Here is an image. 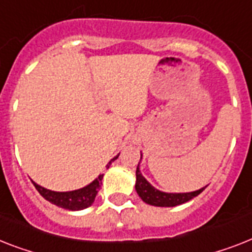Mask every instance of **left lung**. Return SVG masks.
I'll list each match as a JSON object with an SVG mask.
<instances>
[{
  "label": "left lung",
  "instance_id": "obj_1",
  "mask_svg": "<svg viewBox=\"0 0 252 252\" xmlns=\"http://www.w3.org/2000/svg\"><path fill=\"white\" fill-rule=\"evenodd\" d=\"M142 159V154H141ZM141 161V160H140ZM136 191L140 195V198L144 200L145 203L150 204V206H157V207H175L179 204H183L185 202H189L194 197L199 195L206 186L195 191H190V193H165L160 190L155 189L154 186L151 185L146 179H145L140 171V163L137 165L136 171Z\"/></svg>",
  "mask_w": 252,
  "mask_h": 252
}]
</instances>
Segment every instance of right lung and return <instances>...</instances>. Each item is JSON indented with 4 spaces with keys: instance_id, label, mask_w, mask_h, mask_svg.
<instances>
[{
    "instance_id": "add662e5",
    "label": "right lung",
    "mask_w": 252,
    "mask_h": 252,
    "mask_svg": "<svg viewBox=\"0 0 252 252\" xmlns=\"http://www.w3.org/2000/svg\"><path fill=\"white\" fill-rule=\"evenodd\" d=\"M118 157H119V154L108 161V164L106 167L108 168L112 161L118 159ZM102 179H103V175H99L89 185L84 186L81 189L72 190V191H53V190L45 189V188L40 186L34 181H32V183H33L34 188L37 189L38 193L45 199L49 200L50 203L55 204V206H58L61 208H64V210H68V211H80V210H84V208L91 207L93 204L95 195L98 193V189L101 188Z\"/></svg>"
}]
</instances>
